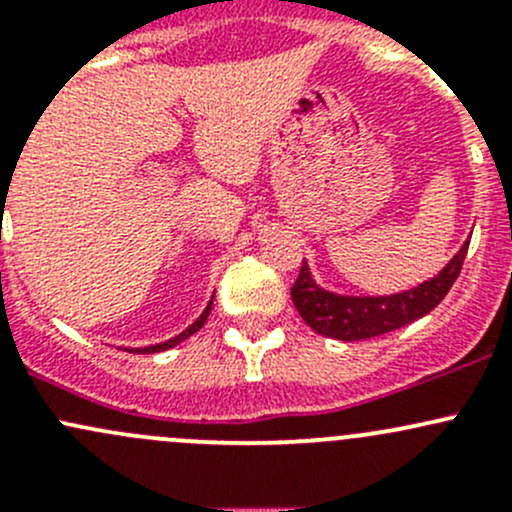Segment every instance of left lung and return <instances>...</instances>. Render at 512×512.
Returning <instances> with one entry per match:
<instances>
[{
    "instance_id": "left-lung-1",
    "label": "left lung",
    "mask_w": 512,
    "mask_h": 512,
    "mask_svg": "<svg viewBox=\"0 0 512 512\" xmlns=\"http://www.w3.org/2000/svg\"><path fill=\"white\" fill-rule=\"evenodd\" d=\"M466 252L468 240L436 277L421 282L414 289L384 294V297H352V294L329 292L314 282L307 262H302V270L292 287V302L299 317L322 337L339 339V342L381 337L426 317L433 307H438L461 275Z\"/></svg>"
}]
</instances>
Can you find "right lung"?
<instances>
[{
    "label": "right lung",
    "mask_w": 512,
    "mask_h": 512,
    "mask_svg": "<svg viewBox=\"0 0 512 512\" xmlns=\"http://www.w3.org/2000/svg\"><path fill=\"white\" fill-rule=\"evenodd\" d=\"M210 309H213V299H210V302H208V307H205V309H203V314H200V317H198V319H195V322H193V324H190V327H188V329H185V332H180V334H178V337L168 339V342H163V344H153V347H143V349H136V352H138V354H141V352H143V354H156V352H165V349L175 347V344H180V342H183V339L193 337V334H195V332H198V329H200V327H203V324H205V319H208Z\"/></svg>",
    "instance_id": "right-lung-1"
}]
</instances>
